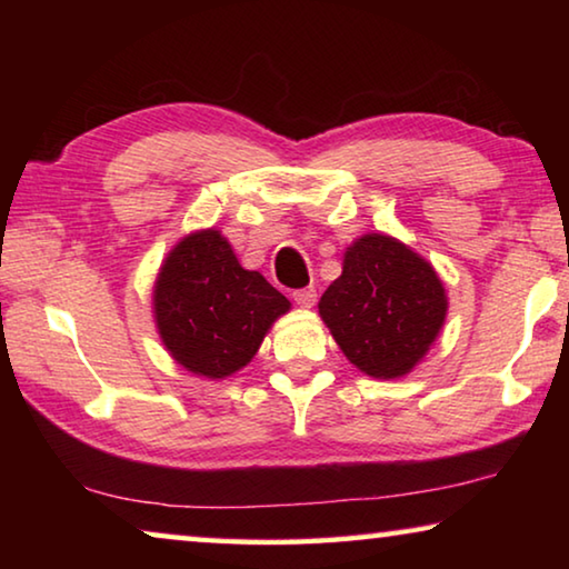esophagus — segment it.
I'll return each instance as SVG.
<instances>
[{
    "mask_svg": "<svg viewBox=\"0 0 569 569\" xmlns=\"http://www.w3.org/2000/svg\"><path fill=\"white\" fill-rule=\"evenodd\" d=\"M293 301L301 308H311L316 303V288L313 286L298 288V291H293Z\"/></svg>",
    "mask_w": 569,
    "mask_h": 569,
    "instance_id": "34e87169",
    "label": "esophagus"
}]
</instances>
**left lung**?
I'll return each mask as SVG.
<instances>
[{"label":"left lung","instance_id":"8db88e82","mask_svg":"<svg viewBox=\"0 0 569 569\" xmlns=\"http://www.w3.org/2000/svg\"><path fill=\"white\" fill-rule=\"evenodd\" d=\"M447 311L435 266L387 233L356 238L343 250L341 276L319 301L321 321L346 359L383 381L417 369L445 329Z\"/></svg>","mask_w":569,"mask_h":569}]
</instances>
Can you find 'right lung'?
<instances>
[{
    "mask_svg": "<svg viewBox=\"0 0 569 569\" xmlns=\"http://www.w3.org/2000/svg\"><path fill=\"white\" fill-rule=\"evenodd\" d=\"M288 311L291 301L240 266L218 228L180 238L152 286V316L166 351L192 377L210 381L248 366Z\"/></svg>",
    "mask_w": 569,
    "mask_h": 569,
    "instance_id": "1",
    "label": "right lung"
}]
</instances>
